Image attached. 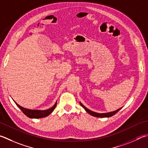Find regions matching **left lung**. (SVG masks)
Wrapping results in <instances>:
<instances>
[{
  "mask_svg": "<svg viewBox=\"0 0 148 148\" xmlns=\"http://www.w3.org/2000/svg\"><path fill=\"white\" fill-rule=\"evenodd\" d=\"M80 105L82 106V107L85 109V110L86 111H87L88 114H90V115H92L93 116H96V117H100V118H105V117H111L112 116H113L114 114H115L117 112H119L120 110L122 109V107L121 108L117 109L116 111H112V112H106V113H98V112H93L92 111H90L88 109H87V107H85L84 106L82 103H80Z\"/></svg>",
  "mask_w": 148,
  "mask_h": 148,
  "instance_id": "obj_1",
  "label": "left lung"
}]
</instances>
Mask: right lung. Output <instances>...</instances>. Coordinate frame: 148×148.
<instances>
[{"mask_svg":"<svg viewBox=\"0 0 148 148\" xmlns=\"http://www.w3.org/2000/svg\"><path fill=\"white\" fill-rule=\"evenodd\" d=\"M14 102L15 104L17 105L18 108L23 111V113L25 114L26 116L30 118V119H41V118H44L48 116V115L52 113V111L54 110L56 107V104H57V101H56L54 106L51 107V108L47 110H42V111H41V110H32L24 108V107L20 106L19 105L16 103L15 101Z\"/></svg>","mask_w":148,"mask_h":148,"instance_id":"add662e5","label":"right lung"}]
</instances>
